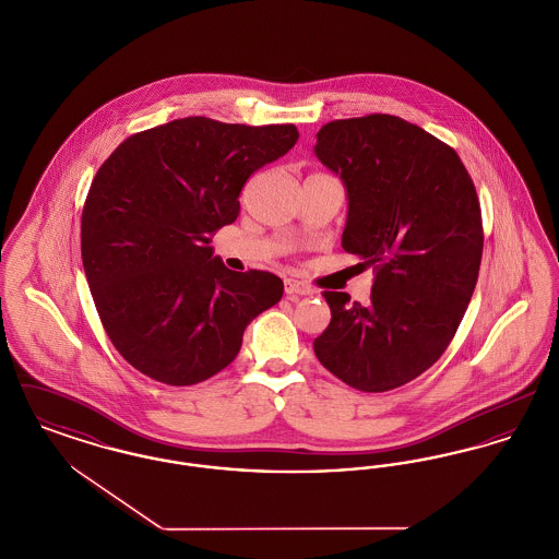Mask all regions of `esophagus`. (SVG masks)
<instances>
[{
  "mask_svg": "<svg viewBox=\"0 0 559 559\" xmlns=\"http://www.w3.org/2000/svg\"><path fill=\"white\" fill-rule=\"evenodd\" d=\"M285 293H287V295H310L312 289H310L308 285L295 281V278H287V281H285Z\"/></svg>",
  "mask_w": 559,
  "mask_h": 559,
  "instance_id": "esophagus-1",
  "label": "esophagus"
}]
</instances>
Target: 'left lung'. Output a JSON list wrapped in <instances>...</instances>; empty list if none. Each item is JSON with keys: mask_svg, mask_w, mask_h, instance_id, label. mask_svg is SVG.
<instances>
[{"mask_svg": "<svg viewBox=\"0 0 559 559\" xmlns=\"http://www.w3.org/2000/svg\"><path fill=\"white\" fill-rule=\"evenodd\" d=\"M314 153L347 190L342 247L374 272L365 306L322 293L331 322L314 354L349 388L388 392L444 354L469 306L484 247L476 187L449 144L394 115L331 121Z\"/></svg>", "mask_w": 559, "mask_h": 559, "instance_id": "8db88e82", "label": "left lung"}]
</instances>
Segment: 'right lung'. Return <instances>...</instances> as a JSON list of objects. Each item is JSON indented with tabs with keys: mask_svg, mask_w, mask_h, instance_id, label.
<instances>
[{
	"mask_svg": "<svg viewBox=\"0 0 559 559\" xmlns=\"http://www.w3.org/2000/svg\"><path fill=\"white\" fill-rule=\"evenodd\" d=\"M297 138L293 123L187 117L133 133L100 165L81 213V260L108 340L133 369L167 385L205 381L281 301L276 274L233 272L210 242L237 219L249 176Z\"/></svg>",
	"mask_w": 559,
	"mask_h": 559,
	"instance_id": "1",
	"label": "right lung"
}]
</instances>
